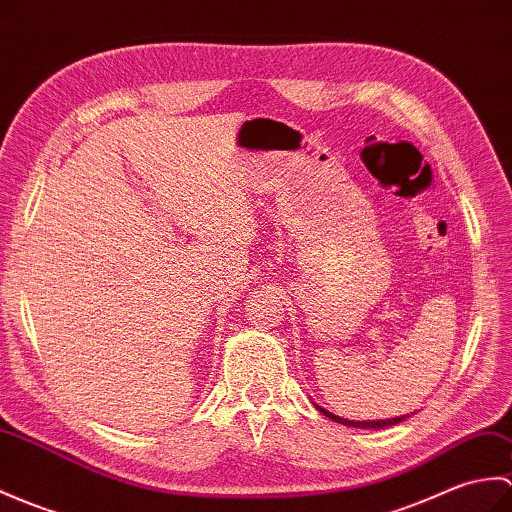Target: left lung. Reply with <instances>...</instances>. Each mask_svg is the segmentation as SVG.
<instances>
[{
  "mask_svg": "<svg viewBox=\"0 0 512 512\" xmlns=\"http://www.w3.org/2000/svg\"><path fill=\"white\" fill-rule=\"evenodd\" d=\"M316 406V403H314ZM316 410L318 412H323L327 419H331V421H336V423H342V425H349V427H360V430H382V427H390V425H397V423H401L403 419H408L410 414H403V417H395V419H379V421H349V419H342V417H338V414H331L329 410H325V408H320V406H316Z\"/></svg>",
  "mask_w": 512,
  "mask_h": 512,
  "instance_id": "obj_1",
  "label": "left lung"
}]
</instances>
